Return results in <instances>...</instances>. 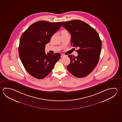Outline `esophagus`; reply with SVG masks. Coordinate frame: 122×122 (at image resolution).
<instances>
[{
    "label": "esophagus",
    "mask_w": 122,
    "mask_h": 122,
    "mask_svg": "<svg viewBox=\"0 0 122 122\" xmlns=\"http://www.w3.org/2000/svg\"><path fill=\"white\" fill-rule=\"evenodd\" d=\"M65 56V54H61V57L63 58Z\"/></svg>",
    "instance_id": "1"
}]
</instances>
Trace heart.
<instances>
[{"mask_svg":"<svg viewBox=\"0 0 122 122\" xmlns=\"http://www.w3.org/2000/svg\"><path fill=\"white\" fill-rule=\"evenodd\" d=\"M67 33H68L66 30H62V34H67Z\"/></svg>","mask_w":122,"mask_h":122,"instance_id":"obj_1","label":"heart"}]
</instances>
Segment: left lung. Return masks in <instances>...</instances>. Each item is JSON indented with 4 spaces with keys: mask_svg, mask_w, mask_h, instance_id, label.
I'll return each instance as SVG.
<instances>
[{
    "mask_svg": "<svg viewBox=\"0 0 122 122\" xmlns=\"http://www.w3.org/2000/svg\"><path fill=\"white\" fill-rule=\"evenodd\" d=\"M62 27L71 35V46L78 49L77 56L69 55L70 63L67 69L77 78L86 76L93 71L99 61L101 48L99 35L94 28L80 20L65 21Z\"/></svg>",
    "mask_w": 122,
    "mask_h": 122,
    "instance_id": "left-lung-1",
    "label": "left lung"
}]
</instances>
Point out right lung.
Masks as SVG:
<instances>
[{
	"label": "right lung",
	"mask_w": 122,
	"mask_h": 122,
	"mask_svg": "<svg viewBox=\"0 0 122 122\" xmlns=\"http://www.w3.org/2000/svg\"><path fill=\"white\" fill-rule=\"evenodd\" d=\"M63 21L35 22L21 36L19 47V57L28 73L35 78L42 79L51 72L60 60V53L46 54L45 47Z\"/></svg>",
	"instance_id": "add662e5"
}]
</instances>
